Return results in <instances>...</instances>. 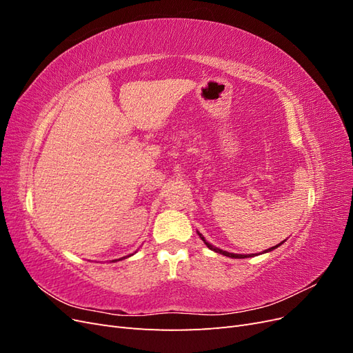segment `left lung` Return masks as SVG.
<instances>
[{
  "mask_svg": "<svg viewBox=\"0 0 353 353\" xmlns=\"http://www.w3.org/2000/svg\"><path fill=\"white\" fill-rule=\"evenodd\" d=\"M199 236H200V239L205 241V244L208 245V248L210 249V250H213V252H216V253H221V254H223V256H228V258H232V259H243V258H250V256H253V254H236V253H230V252H225V250H221V249H218V248H215V245H212L210 243H208L206 240H205V237L201 236V234L199 232ZM283 243H280V244H276V245H274V248H271V249H268V250H265V253L266 252H271V250H274V249H276L279 248V245H281Z\"/></svg>",
  "mask_w": 353,
  "mask_h": 353,
  "instance_id": "8db88e82",
  "label": "left lung"
}]
</instances>
